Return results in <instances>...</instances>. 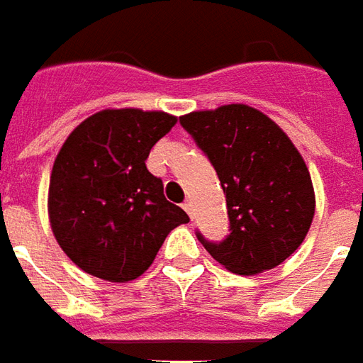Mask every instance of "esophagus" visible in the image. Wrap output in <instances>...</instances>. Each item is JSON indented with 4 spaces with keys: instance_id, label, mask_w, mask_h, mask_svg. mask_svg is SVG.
<instances>
[{
    "instance_id": "obj_1",
    "label": "esophagus",
    "mask_w": 363,
    "mask_h": 363,
    "mask_svg": "<svg viewBox=\"0 0 363 363\" xmlns=\"http://www.w3.org/2000/svg\"><path fill=\"white\" fill-rule=\"evenodd\" d=\"M182 208H184V210H186V214L192 218V202H190V200H184V202H182Z\"/></svg>"
}]
</instances>
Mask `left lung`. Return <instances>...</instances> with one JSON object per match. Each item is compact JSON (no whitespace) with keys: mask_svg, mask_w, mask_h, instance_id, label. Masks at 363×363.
<instances>
[{"mask_svg":"<svg viewBox=\"0 0 363 363\" xmlns=\"http://www.w3.org/2000/svg\"><path fill=\"white\" fill-rule=\"evenodd\" d=\"M216 169L230 235L200 243L238 275L277 267L303 243L314 218L311 173L293 141L265 113L245 104L190 111L181 118Z\"/></svg>","mask_w":363,"mask_h":363,"instance_id":"left-lung-1","label":"left lung"}]
</instances>
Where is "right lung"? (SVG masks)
<instances>
[{"label": "right lung", "instance_id": "add662e5", "mask_svg": "<svg viewBox=\"0 0 363 363\" xmlns=\"http://www.w3.org/2000/svg\"><path fill=\"white\" fill-rule=\"evenodd\" d=\"M174 123L164 111L102 110L60 147L49 220L58 245L82 271L111 283L133 281L149 269L169 232L189 222L145 164Z\"/></svg>", "mask_w": 363, "mask_h": 363}]
</instances>
